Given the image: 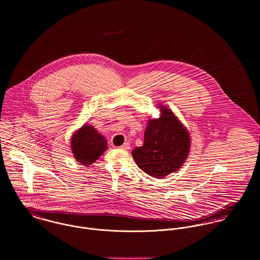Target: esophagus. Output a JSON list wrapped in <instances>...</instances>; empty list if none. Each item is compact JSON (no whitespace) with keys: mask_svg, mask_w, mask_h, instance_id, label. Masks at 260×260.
I'll use <instances>...</instances> for the list:
<instances>
[{"mask_svg":"<svg viewBox=\"0 0 260 260\" xmlns=\"http://www.w3.org/2000/svg\"><path fill=\"white\" fill-rule=\"evenodd\" d=\"M120 149H123V150H129L130 149V144L128 142H125L122 146L119 147Z\"/></svg>","mask_w":260,"mask_h":260,"instance_id":"obj_1","label":"esophagus"}]
</instances>
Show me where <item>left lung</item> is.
I'll return each mask as SVG.
<instances>
[{"label": "left lung", "instance_id": "obj_1", "mask_svg": "<svg viewBox=\"0 0 260 260\" xmlns=\"http://www.w3.org/2000/svg\"><path fill=\"white\" fill-rule=\"evenodd\" d=\"M161 117L148 121L144 144L132 151L138 167L154 178H162L177 171L184 163L190 137L185 127L170 111L159 106Z\"/></svg>", "mask_w": 260, "mask_h": 260}]
</instances>
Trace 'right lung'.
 I'll return each instance as SVG.
<instances>
[{"instance_id": "add662e5", "label": "right lung", "mask_w": 260, "mask_h": 260, "mask_svg": "<svg viewBox=\"0 0 260 260\" xmlns=\"http://www.w3.org/2000/svg\"><path fill=\"white\" fill-rule=\"evenodd\" d=\"M71 147L75 159L82 165L94 163L107 149V141L91 125H84L72 137Z\"/></svg>"}]
</instances>
